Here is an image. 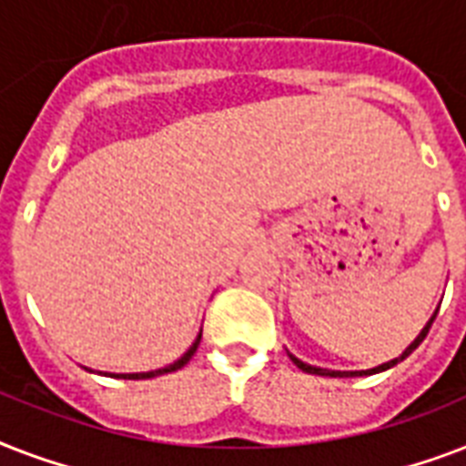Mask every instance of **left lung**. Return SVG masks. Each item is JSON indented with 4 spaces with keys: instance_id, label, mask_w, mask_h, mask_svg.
<instances>
[{
    "instance_id": "8db88e82",
    "label": "left lung",
    "mask_w": 466,
    "mask_h": 466,
    "mask_svg": "<svg viewBox=\"0 0 466 466\" xmlns=\"http://www.w3.org/2000/svg\"><path fill=\"white\" fill-rule=\"evenodd\" d=\"M435 314H438V311H435ZM435 314H433V317H431V321H428V324L423 326V331H420L419 336H416V340H413L411 346L406 348L404 353L399 355V358H394V360H390V362H382V365H377V368H372V370H360V372H339V370H326V368H314V365H307V362H302V360H299V358H295V355H290V360L295 362V365H298V368L302 370V372H309V375H324V377H355V375H375V372H382V370H390V368H394V365H397V362H401V360H404V358H409V355H411L413 350H416V348L420 346V340L426 339V336H428V329H431V324H433V321H435Z\"/></svg>"
}]
</instances>
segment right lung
<instances>
[{"label":"right lung","instance_id":"obj_1","mask_svg":"<svg viewBox=\"0 0 466 466\" xmlns=\"http://www.w3.org/2000/svg\"><path fill=\"white\" fill-rule=\"evenodd\" d=\"M200 336H203V331L198 333V339L193 340V346L186 350V353L178 358L176 362H171V365H167V368H159V370H152V372H130V375H111V377H123V380H147V377H159V375H167V372H176V370H181L186 362L193 358V353L198 350V343H200Z\"/></svg>","mask_w":466,"mask_h":466}]
</instances>
